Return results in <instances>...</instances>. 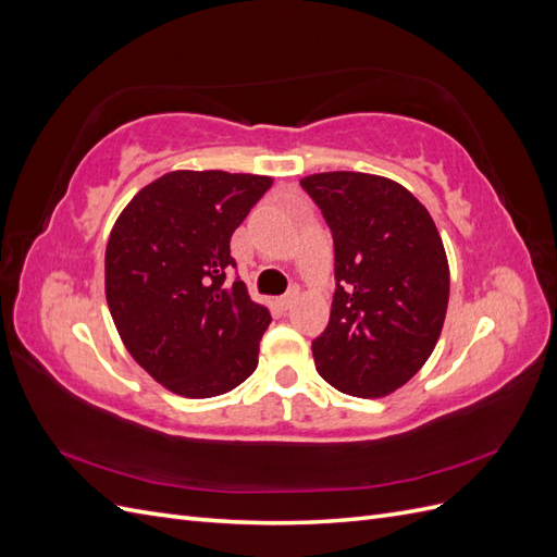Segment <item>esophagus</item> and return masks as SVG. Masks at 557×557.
Returning <instances> with one entry per match:
<instances>
[{
	"label": "esophagus",
	"instance_id": "1",
	"mask_svg": "<svg viewBox=\"0 0 557 557\" xmlns=\"http://www.w3.org/2000/svg\"><path fill=\"white\" fill-rule=\"evenodd\" d=\"M297 297H299V288H297V285H293V288H290L288 293H285L283 297H278V299H276V305H278L283 311H288V309H293V305L297 301Z\"/></svg>",
	"mask_w": 557,
	"mask_h": 557
}]
</instances>
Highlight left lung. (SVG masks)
Wrapping results in <instances>:
<instances>
[{
	"label": "left lung",
	"mask_w": 557,
	"mask_h": 557,
	"mask_svg": "<svg viewBox=\"0 0 557 557\" xmlns=\"http://www.w3.org/2000/svg\"><path fill=\"white\" fill-rule=\"evenodd\" d=\"M334 239L330 323L313 339L318 374L352 397H385L440 342L450 274L432 215L397 181L325 172L299 181Z\"/></svg>",
	"instance_id": "1"
}]
</instances>
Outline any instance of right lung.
Masks as SVG:
<instances>
[{"label": "right lung", "instance_id": "obj_1", "mask_svg": "<svg viewBox=\"0 0 557 557\" xmlns=\"http://www.w3.org/2000/svg\"><path fill=\"white\" fill-rule=\"evenodd\" d=\"M272 178L170 172L117 215L104 258L117 334L166 391L205 399L230 393L258 367L269 309L252 301L230 239Z\"/></svg>", "mask_w": 557, "mask_h": 557}]
</instances>
